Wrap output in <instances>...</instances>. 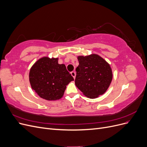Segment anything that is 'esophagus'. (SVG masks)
Returning <instances> with one entry per match:
<instances>
[{"label":"esophagus","mask_w":147,"mask_h":147,"mask_svg":"<svg viewBox=\"0 0 147 147\" xmlns=\"http://www.w3.org/2000/svg\"><path fill=\"white\" fill-rule=\"evenodd\" d=\"M71 75L74 77V78L75 79V76H76V73H75V72H74V71H73V72H71Z\"/></svg>","instance_id":"1"}]
</instances>
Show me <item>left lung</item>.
<instances>
[{"label":"left lung","instance_id":"1","mask_svg":"<svg viewBox=\"0 0 147 147\" xmlns=\"http://www.w3.org/2000/svg\"><path fill=\"white\" fill-rule=\"evenodd\" d=\"M75 85L84 95L91 99L103 94L112 80L110 65L97 55L78 56Z\"/></svg>","mask_w":147,"mask_h":147}]
</instances>
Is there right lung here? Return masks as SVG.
<instances>
[{
	"mask_svg": "<svg viewBox=\"0 0 147 147\" xmlns=\"http://www.w3.org/2000/svg\"><path fill=\"white\" fill-rule=\"evenodd\" d=\"M57 58L44 57L30 69L29 81L32 88L42 98L55 100L63 97L66 86L74 80L64 64Z\"/></svg>",
	"mask_w": 147,
	"mask_h": 147,
	"instance_id": "add662e5",
	"label": "right lung"
}]
</instances>
